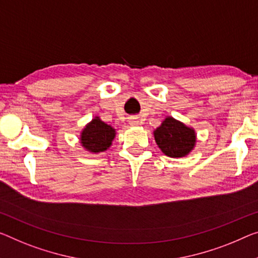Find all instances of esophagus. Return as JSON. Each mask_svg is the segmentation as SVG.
I'll list each match as a JSON object with an SVG mask.
<instances>
[{
	"label": "esophagus",
	"mask_w": 258,
	"mask_h": 258,
	"mask_svg": "<svg viewBox=\"0 0 258 258\" xmlns=\"http://www.w3.org/2000/svg\"><path fill=\"white\" fill-rule=\"evenodd\" d=\"M128 122H129L130 125H138V123H140V121H138V118L135 117V116L129 117V118H128Z\"/></svg>",
	"instance_id": "34e87169"
}]
</instances>
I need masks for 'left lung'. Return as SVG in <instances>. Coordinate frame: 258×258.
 I'll return each instance as SVG.
<instances>
[{
	"label": "left lung",
	"instance_id": "left-lung-1",
	"mask_svg": "<svg viewBox=\"0 0 258 258\" xmlns=\"http://www.w3.org/2000/svg\"><path fill=\"white\" fill-rule=\"evenodd\" d=\"M154 140L166 156L180 158L187 156L194 149L196 134L194 129L175 118L166 117L161 125L154 130Z\"/></svg>",
	"mask_w": 258,
	"mask_h": 258
}]
</instances>
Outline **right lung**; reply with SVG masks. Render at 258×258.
<instances>
[{
  "mask_svg": "<svg viewBox=\"0 0 258 258\" xmlns=\"http://www.w3.org/2000/svg\"><path fill=\"white\" fill-rule=\"evenodd\" d=\"M115 137V129L106 124L99 117H94L85 126L81 135V143L90 152H104L112 144Z\"/></svg>",
  "mask_w": 258,
  "mask_h": 258,
  "instance_id": "right-lung-1",
  "label": "right lung"
}]
</instances>
